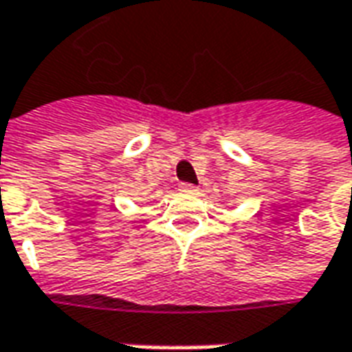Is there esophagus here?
<instances>
[{
    "instance_id": "34e87169",
    "label": "esophagus",
    "mask_w": 352,
    "mask_h": 352,
    "mask_svg": "<svg viewBox=\"0 0 352 352\" xmlns=\"http://www.w3.org/2000/svg\"><path fill=\"white\" fill-rule=\"evenodd\" d=\"M178 188H180V191H184V193H195V191H197V188H195L193 184H188V182H182Z\"/></svg>"
}]
</instances>
